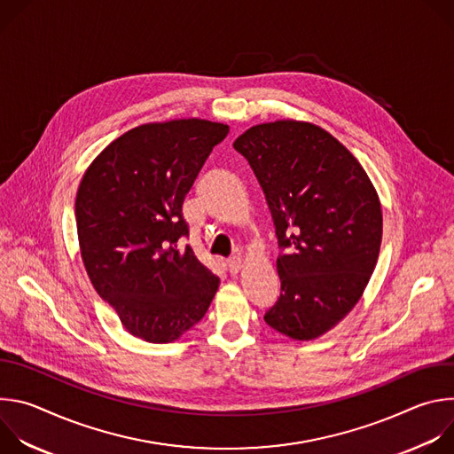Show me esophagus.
Segmentation results:
<instances>
[{
    "label": "esophagus",
    "mask_w": 454,
    "mask_h": 454,
    "mask_svg": "<svg viewBox=\"0 0 454 454\" xmlns=\"http://www.w3.org/2000/svg\"><path fill=\"white\" fill-rule=\"evenodd\" d=\"M226 264H228V270H230V273H239V271L242 270V258H240L239 254H235V256L228 258Z\"/></svg>",
    "instance_id": "34e87169"
}]
</instances>
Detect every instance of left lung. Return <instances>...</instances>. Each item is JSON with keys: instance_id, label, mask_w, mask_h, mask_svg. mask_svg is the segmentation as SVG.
<instances>
[{"instance_id": "left-lung-1", "label": "left lung", "mask_w": 454, "mask_h": 454, "mask_svg": "<svg viewBox=\"0 0 454 454\" xmlns=\"http://www.w3.org/2000/svg\"><path fill=\"white\" fill-rule=\"evenodd\" d=\"M251 165L275 223L282 282L264 319L277 333L310 341L361 300L382 240L377 190L354 154L303 120L249 127L235 142Z\"/></svg>"}]
</instances>
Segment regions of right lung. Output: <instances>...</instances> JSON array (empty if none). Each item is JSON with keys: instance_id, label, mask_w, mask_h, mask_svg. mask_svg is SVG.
<instances>
[{"instance_id": "right-lung-1", "label": "right lung", "mask_w": 454, "mask_h": 454, "mask_svg": "<svg viewBox=\"0 0 454 454\" xmlns=\"http://www.w3.org/2000/svg\"><path fill=\"white\" fill-rule=\"evenodd\" d=\"M226 123L176 118L142 123L113 140L86 168L75 217L81 256L123 329L172 343L207 314L219 277L192 247L181 207Z\"/></svg>"}]
</instances>
